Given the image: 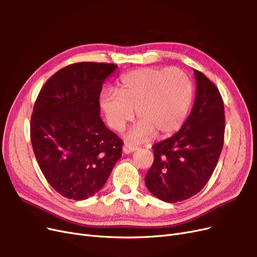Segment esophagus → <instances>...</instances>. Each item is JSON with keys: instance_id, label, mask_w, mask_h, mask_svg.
<instances>
[{"instance_id": "34e87169", "label": "esophagus", "mask_w": 257, "mask_h": 257, "mask_svg": "<svg viewBox=\"0 0 257 257\" xmlns=\"http://www.w3.org/2000/svg\"><path fill=\"white\" fill-rule=\"evenodd\" d=\"M135 150H137V147H135V146H132V145H130V144H124V146H123V152L124 153H132V152H134Z\"/></svg>"}]
</instances>
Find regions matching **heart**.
Masks as SVG:
<instances>
[{
    "instance_id": "1",
    "label": "heart",
    "mask_w": 257,
    "mask_h": 257,
    "mask_svg": "<svg viewBox=\"0 0 257 257\" xmlns=\"http://www.w3.org/2000/svg\"><path fill=\"white\" fill-rule=\"evenodd\" d=\"M119 92L106 90L99 97L107 123L123 131L134 119L138 123L130 134L143 142L153 133L164 137L182 125L193 102V84L189 76L177 67H147L122 77Z\"/></svg>"
}]
</instances>
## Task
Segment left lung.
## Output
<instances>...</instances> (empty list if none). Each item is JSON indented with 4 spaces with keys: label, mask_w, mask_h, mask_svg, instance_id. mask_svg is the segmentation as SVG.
<instances>
[{
    "label": "left lung",
    "mask_w": 257,
    "mask_h": 257,
    "mask_svg": "<svg viewBox=\"0 0 257 257\" xmlns=\"http://www.w3.org/2000/svg\"><path fill=\"white\" fill-rule=\"evenodd\" d=\"M196 97L181 128L153 145L154 162L145 183L155 197L177 203L204 188L211 178L224 144V103L216 85L197 69Z\"/></svg>",
    "instance_id": "obj_1"
}]
</instances>
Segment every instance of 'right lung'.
I'll return each mask as SVG.
<instances>
[{"instance_id": "obj_1", "label": "right lung", "mask_w": 257, "mask_h": 257, "mask_svg": "<svg viewBox=\"0 0 257 257\" xmlns=\"http://www.w3.org/2000/svg\"><path fill=\"white\" fill-rule=\"evenodd\" d=\"M118 65L79 62L52 75L31 116L33 151L46 180L62 196L83 200L106 183L123 142L99 116L104 80Z\"/></svg>"}]
</instances>
